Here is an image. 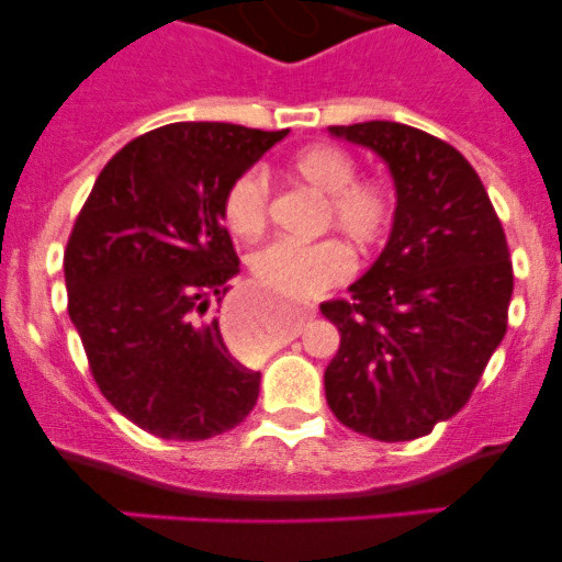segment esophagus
Returning a JSON list of instances; mask_svg holds the SVG:
<instances>
[{"label":"esophagus","instance_id":"34e87169","mask_svg":"<svg viewBox=\"0 0 562 562\" xmlns=\"http://www.w3.org/2000/svg\"><path fill=\"white\" fill-rule=\"evenodd\" d=\"M302 315L310 321V317H315V307H304ZM245 323H247V307L245 302L236 299V302H231L223 313L225 337H228L234 345H241V348H260V342H252V339L245 334Z\"/></svg>","mask_w":562,"mask_h":562}]
</instances>
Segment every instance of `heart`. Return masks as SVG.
I'll return each instance as SVG.
<instances>
[{
    "instance_id": "b5f03b06",
    "label": "heart",
    "mask_w": 562,
    "mask_h": 562,
    "mask_svg": "<svg viewBox=\"0 0 562 562\" xmlns=\"http://www.w3.org/2000/svg\"><path fill=\"white\" fill-rule=\"evenodd\" d=\"M291 173L323 195L321 228H337L356 249L381 247L396 223V192L381 176H359L353 155L334 144H315L291 157ZM269 217V179L260 168L236 176L223 195V220L236 236H255ZM353 269L339 239H274L249 255L255 282L274 296L313 299L337 285ZM277 331V321L260 313L249 326L255 339Z\"/></svg>"
}]
</instances>
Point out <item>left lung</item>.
I'll use <instances>...</instances> for the list:
<instances>
[{"label": "left lung", "instance_id": "8db88e82", "mask_svg": "<svg viewBox=\"0 0 562 562\" xmlns=\"http://www.w3.org/2000/svg\"><path fill=\"white\" fill-rule=\"evenodd\" d=\"M370 146L396 184V223L350 299L326 367L334 416L367 438L416 440L462 411L508 328L514 269L479 173L446 140L400 122L328 127Z\"/></svg>", "mask_w": 562, "mask_h": 562}]
</instances>
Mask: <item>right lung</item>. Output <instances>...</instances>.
<instances>
[{
	"label": "right lung",
	"instance_id": "right-lung-1",
	"mask_svg": "<svg viewBox=\"0 0 562 562\" xmlns=\"http://www.w3.org/2000/svg\"><path fill=\"white\" fill-rule=\"evenodd\" d=\"M285 133L157 127L105 162L78 212L65 249L67 313L105 400L157 438H214L258 402L260 372L228 353L203 313L239 271L225 190Z\"/></svg>",
	"mask_w": 562,
	"mask_h": 562
}]
</instances>
